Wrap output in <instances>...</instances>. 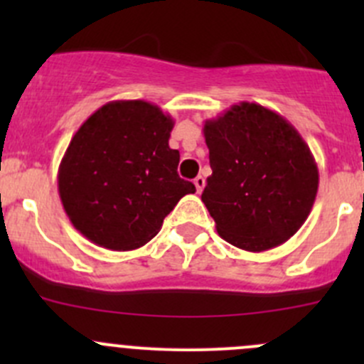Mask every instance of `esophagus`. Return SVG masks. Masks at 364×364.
<instances>
[{
    "label": "esophagus",
    "mask_w": 364,
    "mask_h": 364,
    "mask_svg": "<svg viewBox=\"0 0 364 364\" xmlns=\"http://www.w3.org/2000/svg\"><path fill=\"white\" fill-rule=\"evenodd\" d=\"M193 185H196L197 188V193H200L204 190V185H205V179L203 178V176H197L196 179H193Z\"/></svg>",
    "instance_id": "34e87169"
}]
</instances>
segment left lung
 Listing matches in <instances>:
<instances>
[{
	"label": "left lung",
	"instance_id": "1",
	"mask_svg": "<svg viewBox=\"0 0 364 364\" xmlns=\"http://www.w3.org/2000/svg\"><path fill=\"white\" fill-rule=\"evenodd\" d=\"M203 132L213 171L203 203L220 236L247 252L294 236L318 190L317 164L299 132L253 102L205 119Z\"/></svg>",
	"mask_w": 364,
	"mask_h": 364
}]
</instances>
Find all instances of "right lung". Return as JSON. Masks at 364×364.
I'll return each mask as SVG.
<instances>
[{"instance_id":"right-lung-1","label":"right lung","mask_w":364,"mask_h":364,"mask_svg":"<svg viewBox=\"0 0 364 364\" xmlns=\"http://www.w3.org/2000/svg\"><path fill=\"white\" fill-rule=\"evenodd\" d=\"M172 128L174 119L144 100L109 102L80 124L58 168V192L72 225L91 243L141 248L179 199L196 192L178 176Z\"/></svg>"}]
</instances>
